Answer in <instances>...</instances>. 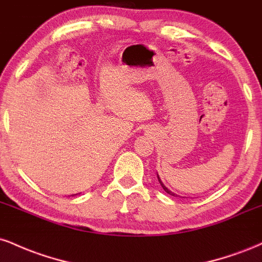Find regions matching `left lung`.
I'll use <instances>...</instances> for the list:
<instances>
[{
    "mask_svg": "<svg viewBox=\"0 0 262 262\" xmlns=\"http://www.w3.org/2000/svg\"><path fill=\"white\" fill-rule=\"evenodd\" d=\"M158 180H159V182H160L161 187L165 189V192H166V193H169V194H171V196H173V197H177V194H175V193H173V192H171V191H170V189H169V188H167V187H166V186H165V185H164V183H162V182H161L160 177H159V176H158Z\"/></svg>",
    "mask_w": 262,
    "mask_h": 262,
    "instance_id": "left-lung-1",
    "label": "left lung"
}]
</instances>
